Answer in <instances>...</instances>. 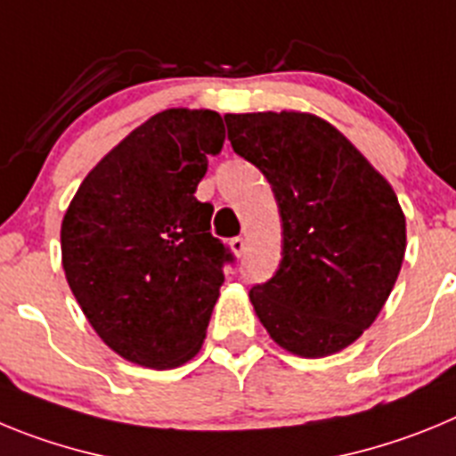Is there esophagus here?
<instances>
[{
  "instance_id": "esophagus-1",
  "label": "esophagus",
  "mask_w": 456,
  "mask_h": 456,
  "mask_svg": "<svg viewBox=\"0 0 456 456\" xmlns=\"http://www.w3.org/2000/svg\"><path fill=\"white\" fill-rule=\"evenodd\" d=\"M228 247H231V251L240 257L241 253H244V248H247V241H244V237H232V240L228 241Z\"/></svg>"
}]
</instances>
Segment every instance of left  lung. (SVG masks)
Listing matches in <instances>:
<instances>
[{
  "label": "left lung",
  "instance_id": "1",
  "mask_svg": "<svg viewBox=\"0 0 456 456\" xmlns=\"http://www.w3.org/2000/svg\"><path fill=\"white\" fill-rule=\"evenodd\" d=\"M232 151L276 196L278 272L248 292L285 352L324 358L363 336L384 308L406 251V219L388 180L331 123L305 111L228 114Z\"/></svg>",
  "mask_w": 456,
  "mask_h": 456
}]
</instances>
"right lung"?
Masks as SVG:
<instances>
[{
    "label": "right lung",
    "instance_id": "1",
    "mask_svg": "<svg viewBox=\"0 0 456 456\" xmlns=\"http://www.w3.org/2000/svg\"><path fill=\"white\" fill-rule=\"evenodd\" d=\"M225 125L209 109H164L111 148L72 196L61 263L93 331L130 363L168 370L200 352L232 253L193 193Z\"/></svg>",
    "mask_w": 456,
    "mask_h": 456
}]
</instances>
